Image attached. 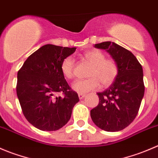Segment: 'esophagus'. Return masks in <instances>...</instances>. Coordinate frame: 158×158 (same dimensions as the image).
<instances>
[{"label":"esophagus","mask_w":158,"mask_h":158,"mask_svg":"<svg viewBox=\"0 0 158 158\" xmlns=\"http://www.w3.org/2000/svg\"><path fill=\"white\" fill-rule=\"evenodd\" d=\"M78 97L80 99H83V98L85 97V94H82V93H80L78 94Z\"/></svg>","instance_id":"obj_1"}]
</instances>
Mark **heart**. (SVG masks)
I'll return each mask as SVG.
<instances>
[{
    "instance_id": "heart-1",
    "label": "heart",
    "mask_w": 158,
    "mask_h": 158,
    "mask_svg": "<svg viewBox=\"0 0 158 158\" xmlns=\"http://www.w3.org/2000/svg\"><path fill=\"white\" fill-rule=\"evenodd\" d=\"M84 57L91 64L88 73L90 78L77 80L72 84V89L77 93H87L98 89L100 84L109 86L115 81L118 74V68L114 60L106 59L105 54L98 50L86 52ZM74 57H65L60 64V70L67 79H71L74 76Z\"/></svg>"
}]
</instances>
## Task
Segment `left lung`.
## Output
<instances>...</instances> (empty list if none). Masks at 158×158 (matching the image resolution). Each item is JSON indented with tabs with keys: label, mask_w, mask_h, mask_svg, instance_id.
Listing matches in <instances>:
<instances>
[{
	"label": "left lung",
	"mask_w": 158,
	"mask_h": 158,
	"mask_svg": "<svg viewBox=\"0 0 158 158\" xmlns=\"http://www.w3.org/2000/svg\"><path fill=\"white\" fill-rule=\"evenodd\" d=\"M105 50L118 68L116 79L109 88L98 92L99 104L90 110L93 122L106 131H119L127 127L138 113L144 94L143 68L135 56L114 42L94 44Z\"/></svg>",
	"instance_id": "obj_1"
}]
</instances>
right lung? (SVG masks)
Here are the masks:
<instances>
[{
  "instance_id": "obj_1",
  "label": "right lung",
  "mask_w": 158,
  "mask_h": 158,
  "mask_svg": "<svg viewBox=\"0 0 158 158\" xmlns=\"http://www.w3.org/2000/svg\"><path fill=\"white\" fill-rule=\"evenodd\" d=\"M76 48L46 44L33 53L18 72L17 95L28 122L41 131H57L70 120L79 101L60 70L61 62ZM61 92L65 97H57Z\"/></svg>"
}]
</instances>
